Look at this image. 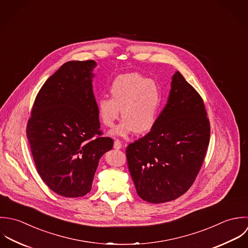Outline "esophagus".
Here are the masks:
<instances>
[{
	"mask_svg": "<svg viewBox=\"0 0 248 248\" xmlns=\"http://www.w3.org/2000/svg\"><path fill=\"white\" fill-rule=\"evenodd\" d=\"M122 148H123V145H122L121 141H119V140H116V141L114 142V149H121Z\"/></svg>",
	"mask_w": 248,
	"mask_h": 248,
	"instance_id": "esophagus-1",
	"label": "esophagus"
}]
</instances>
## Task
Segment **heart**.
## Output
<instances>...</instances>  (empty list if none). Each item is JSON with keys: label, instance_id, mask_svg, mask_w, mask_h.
Listing matches in <instances>:
<instances>
[{"label": "heart", "instance_id": "heart-1", "mask_svg": "<svg viewBox=\"0 0 248 248\" xmlns=\"http://www.w3.org/2000/svg\"><path fill=\"white\" fill-rule=\"evenodd\" d=\"M111 98L97 100L100 122L112 127L120 117L124 119L110 134L126 137L133 131L146 134L154 127L160 111L162 94L157 83L148 78L130 73L118 76L110 86Z\"/></svg>", "mask_w": 248, "mask_h": 248}]
</instances>
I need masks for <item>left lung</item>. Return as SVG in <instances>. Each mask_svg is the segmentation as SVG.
Instances as JSON below:
<instances>
[{"mask_svg":"<svg viewBox=\"0 0 248 248\" xmlns=\"http://www.w3.org/2000/svg\"><path fill=\"white\" fill-rule=\"evenodd\" d=\"M210 140L203 100L177 71L154 127L126 149L128 169L140 198L163 203L193 185Z\"/></svg>","mask_w":248,"mask_h":248,"instance_id":"left-lung-1","label":"left lung"}]
</instances>
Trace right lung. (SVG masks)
I'll return each instance as SVG.
<instances>
[{
  "mask_svg": "<svg viewBox=\"0 0 248 248\" xmlns=\"http://www.w3.org/2000/svg\"><path fill=\"white\" fill-rule=\"evenodd\" d=\"M94 60L64 63L40 89L27 136L37 171L51 191L66 198L91 191L101 156L113 140L100 137L93 92Z\"/></svg>",
  "mask_w": 248,
  "mask_h": 248,
  "instance_id": "add662e5",
  "label": "right lung"
}]
</instances>
